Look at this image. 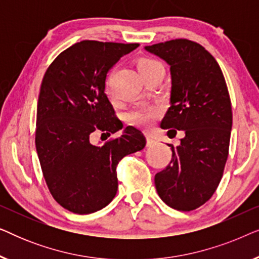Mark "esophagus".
<instances>
[{"label":"esophagus","mask_w":259,"mask_h":259,"mask_svg":"<svg viewBox=\"0 0 259 259\" xmlns=\"http://www.w3.org/2000/svg\"><path fill=\"white\" fill-rule=\"evenodd\" d=\"M146 143H147V146H153V145L157 143V140H155L154 138L151 136V134H147V136H146Z\"/></svg>","instance_id":"obj_1"}]
</instances>
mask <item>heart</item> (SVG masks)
<instances>
[{"label":"heart","instance_id":"heart-1","mask_svg":"<svg viewBox=\"0 0 259 259\" xmlns=\"http://www.w3.org/2000/svg\"><path fill=\"white\" fill-rule=\"evenodd\" d=\"M161 66L160 63L155 60L152 59H140L137 63L138 72H139L140 75H143L144 73L148 72V70L153 69L154 67ZM159 114V109L157 107H153V106H140V107H134L133 109L127 113V119L130 120L131 122L134 123L137 126H150L155 116Z\"/></svg>","mask_w":259,"mask_h":259}]
</instances>
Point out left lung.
Segmentation results:
<instances>
[{
  "label": "left lung",
  "mask_w": 259,
  "mask_h": 259,
  "mask_svg": "<svg viewBox=\"0 0 259 259\" xmlns=\"http://www.w3.org/2000/svg\"><path fill=\"white\" fill-rule=\"evenodd\" d=\"M145 51L164 60L171 73L169 108L160 127L184 132L178 146L168 145L171 162L155 175V189L168 206L194 210L217 190L229 154L232 109L224 75L203 46L186 38Z\"/></svg>",
  "instance_id": "obj_1"
}]
</instances>
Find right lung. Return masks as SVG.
Segmentation results:
<instances>
[{
	"mask_svg": "<svg viewBox=\"0 0 259 259\" xmlns=\"http://www.w3.org/2000/svg\"><path fill=\"white\" fill-rule=\"evenodd\" d=\"M137 47L77 42L53 61L42 80L35 134L38 160L52 196L74 213L107 206L118 190L119 161L146 145L133 126L102 146L91 143L97 130L115 133L123 127L105 94V81L120 58Z\"/></svg>",
	"mask_w": 259,
	"mask_h": 259,
	"instance_id": "obj_1",
	"label": "right lung"
}]
</instances>
